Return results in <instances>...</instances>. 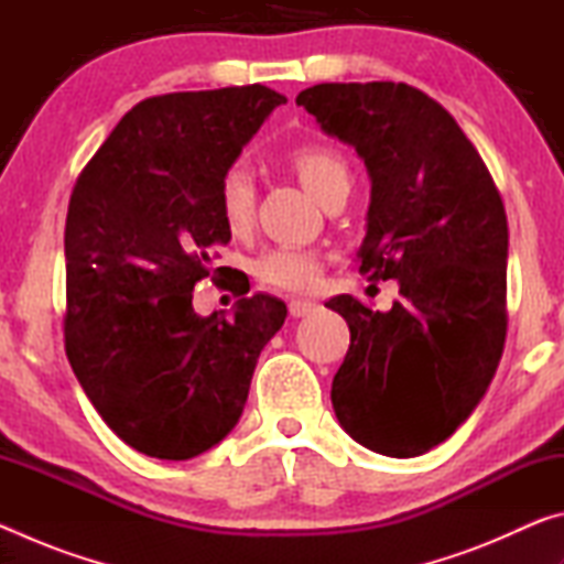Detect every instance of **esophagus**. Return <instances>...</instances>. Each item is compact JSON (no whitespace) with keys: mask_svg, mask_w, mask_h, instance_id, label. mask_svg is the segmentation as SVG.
I'll list each match as a JSON object with an SVG mask.
<instances>
[{"mask_svg":"<svg viewBox=\"0 0 564 564\" xmlns=\"http://www.w3.org/2000/svg\"><path fill=\"white\" fill-rule=\"evenodd\" d=\"M318 305L316 301H305V299H291L289 303V313L293 318H303V316H311L313 311H316Z\"/></svg>","mask_w":564,"mask_h":564,"instance_id":"34e87169","label":"esophagus"}]
</instances>
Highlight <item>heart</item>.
<instances>
[{"label":"heart","instance_id":"obj_1","mask_svg":"<svg viewBox=\"0 0 564 564\" xmlns=\"http://www.w3.org/2000/svg\"><path fill=\"white\" fill-rule=\"evenodd\" d=\"M285 166L293 176L326 206L333 196L348 194L350 166L336 147L311 141L285 151ZM218 216L228 234L243 236L251 231L256 218V186L243 166L226 171L218 184ZM323 261L311 248H271L253 261V275L259 283L279 291H308L318 283Z\"/></svg>","mask_w":564,"mask_h":564}]
</instances>
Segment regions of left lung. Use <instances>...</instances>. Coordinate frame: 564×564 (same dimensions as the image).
<instances>
[{"label":"left lung","instance_id":"left-lung-1","mask_svg":"<svg viewBox=\"0 0 564 564\" xmlns=\"http://www.w3.org/2000/svg\"><path fill=\"white\" fill-rule=\"evenodd\" d=\"M295 104L358 151L370 176L358 261L400 283L380 313L352 295L326 305L350 328L330 400L352 441L415 457L480 403L508 333V216L485 161L441 104L395 82L316 84Z\"/></svg>","mask_w":564,"mask_h":564}]
</instances>
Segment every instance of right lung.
<instances>
[{"instance_id":"obj_1","label":"right lung","mask_w":564,"mask_h":564,"mask_svg":"<svg viewBox=\"0 0 564 564\" xmlns=\"http://www.w3.org/2000/svg\"><path fill=\"white\" fill-rule=\"evenodd\" d=\"M281 104L261 84L144 99L74 184L66 358L104 423L149 457L188 460L221 443L285 321L265 293L238 301L234 318L191 305L214 248L231 241L218 184Z\"/></svg>"}]
</instances>
